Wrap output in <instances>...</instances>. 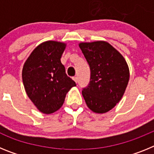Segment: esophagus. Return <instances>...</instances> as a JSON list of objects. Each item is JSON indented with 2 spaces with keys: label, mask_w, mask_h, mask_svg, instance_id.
Masks as SVG:
<instances>
[{
  "label": "esophagus",
  "mask_w": 154,
  "mask_h": 154,
  "mask_svg": "<svg viewBox=\"0 0 154 154\" xmlns=\"http://www.w3.org/2000/svg\"><path fill=\"white\" fill-rule=\"evenodd\" d=\"M73 80H74L75 82L76 83H77V82H78V77H77V76H74V77H73Z\"/></svg>",
  "instance_id": "1"
}]
</instances>
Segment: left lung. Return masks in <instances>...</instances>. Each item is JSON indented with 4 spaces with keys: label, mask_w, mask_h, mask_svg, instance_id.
<instances>
[{
    "label": "left lung",
    "mask_w": 154,
    "mask_h": 154,
    "mask_svg": "<svg viewBox=\"0 0 154 154\" xmlns=\"http://www.w3.org/2000/svg\"><path fill=\"white\" fill-rule=\"evenodd\" d=\"M79 48L90 68V81L82 92L87 106L96 113L108 112L126 90L130 79L127 63L108 42L80 43Z\"/></svg>",
    "instance_id": "left-lung-1"
}]
</instances>
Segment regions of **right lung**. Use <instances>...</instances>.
Masks as SVG:
<instances>
[{"label": "right lung", "instance_id": "right-lung-1", "mask_svg": "<svg viewBox=\"0 0 154 154\" xmlns=\"http://www.w3.org/2000/svg\"><path fill=\"white\" fill-rule=\"evenodd\" d=\"M65 44L48 41L35 48L24 65L22 80L29 99L41 112H55L76 84L65 73L61 57Z\"/></svg>", "mask_w": 154, "mask_h": 154}]
</instances>
